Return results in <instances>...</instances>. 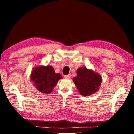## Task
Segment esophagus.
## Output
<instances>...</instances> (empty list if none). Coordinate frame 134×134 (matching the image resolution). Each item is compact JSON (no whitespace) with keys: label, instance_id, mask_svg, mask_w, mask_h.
<instances>
[{"label":"esophagus","instance_id":"34e87169","mask_svg":"<svg viewBox=\"0 0 134 134\" xmlns=\"http://www.w3.org/2000/svg\"><path fill=\"white\" fill-rule=\"evenodd\" d=\"M64 77L65 79H69V78H70V77H71V74H68L67 75H64Z\"/></svg>","mask_w":134,"mask_h":134}]
</instances>
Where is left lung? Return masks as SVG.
Listing matches in <instances>:
<instances>
[{
  "label": "left lung",
  "mask_w": 134,
  "mask_h": 134,
  "mask_svg": "<svg viewBox=\"0 0 134 134\" xmlns=\"http://www.w3.org/2000/svg\"><path fill=\"white\" fill-rule=\"evenodd\" d=\"M76 73L72 81L81 95L91 96L99 90L102 78L98 72L83 66L77 69Z\"/></svg>",
  "instance_id": "8db88e82"
}]
</instances>
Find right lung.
<instances>
[{
    "label": "right lung",
    "instance_id": "right-lung-1",
    "mask_svg": "<svg viewBox=\"0 0 134 134\" xmlns=\"http://www.w3.org/2000/svg\"><path fill=\"white\" fill-rule=\"evenodd\" d=\"M63 77L59 73H56L54 68L50 65H39L32 70L30 80L40 92L50 94L56 86L58 81Z\"/></svg>",
    "mask_w": 134,
    "mask_h": 134
}]
</instances>
